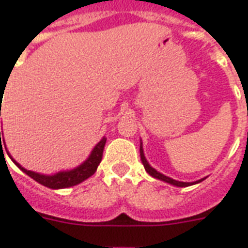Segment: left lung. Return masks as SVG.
I'll return each instance as SVG.
<instances>
[{"instance_id": "8db88e82", "label": "left lung", "mask_w": 248, "mask_h": 248, "mask_svg": "<svg viewBox=\"0 0 248 248\" xmlns=\"http://www.w3.org/2000/svg\"><path fill=\"white\" fill-rule=\"evenodd\" d=\"M140 158H141V162H143V165H144V169H145V171H147V172L149 173L151 176L155 177V179H158V180H161V181H165V183H169V184H171V185H175V186H189V185L198 184V183H201V181H203L204 179H206V177H203V179H200V180H197V181L186 183V181H177V180H175V179H171V177L166 176V175L161 173L159 171H157L155 169H153V167L149 165V162L147 161V158H145L141 140H140Z\"/></svg>"}]
</instances>
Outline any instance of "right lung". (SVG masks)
<instances>
[{"label": "right lung", "mask_w": 248, "mask_h": 248, "mask_svg": "<svg viewBox=\"0 0 248 248\" xmlns=\"http://www.w3.org/2000/svg\"><path fill=\"white\" fill-rule=\"evenodd\" d=\"M1 97H2V91H0ZM1 107V105H0ZM0 117H1V108H0ZM105 141H107V138H103V139L99 141V143L93 147V149L91 151L90 155L87 158L83 161L82 163L75 169L72 170H65V171H59V172L52 173V175H45V173L40 172H34V171H31V170L24 169L23 166L19 165V163L15 161V159L11 157L9 152L7 155L11 158L15 165L19 167V169L23 171L24 173H27L28 176H31L33 180H36L37 183L45 185L50 189H64V188H69V186H73V185H77L79 183L85 181L86 179H89L91 175L95 173L96 171L97 166L101 162V157H103V151H104V145ZM2 143H5V139H3V135H2V131H0V147L1 151L2 149ZM5 145V144H3ZM6 147V145H5Z\"/></svg>", "instance_id": "1"}]
</instances>
